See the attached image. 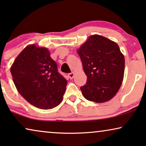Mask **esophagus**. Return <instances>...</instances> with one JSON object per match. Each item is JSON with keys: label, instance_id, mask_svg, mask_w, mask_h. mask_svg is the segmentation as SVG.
Instances as JSON below:
<instances>
[{"label": "esophagus", "instance_id": "esophagus-1", "mask_svg": "<svg viewBox=\"0 0 146 146\" xmlns=\"http://www.w3.org/2000/svg\"><path fill=\"white\" fill-rule=\"evenodd\" d=\"M74 75H75V74H74V73H69V74H68V76H69V77L71 79H72L73 78V77H74Z\"/></svg>", "mask_w": 146, "mask_h": 146}]
</instances>
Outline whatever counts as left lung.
<instances>
[{
	"mask_svg": "<svg viewBox=\"0 0 146 146\" xmlns=\"http://www.w3.org/2000/svg\"><path fill=\"white\" fill-rule=\"evenodd\" d=\"M87 83L81 87L86 100L104 103L117 93L123 79L125 59L116 42L104 36L91 35L77 50Z\"/></svg>",
	"mask_w": 146,
	"mask_h": 146,
	"instance_id": "8db88e82",
	"label": "left lung"
}]
</instances>
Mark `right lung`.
<instances>
[{"instance_id":"add662e5","label":"right lung","mask_w":146,"mask_h":146,"mask_svg":"<svg viewBox=\"0 0 146 146\" xmlns=\"http://www.w3.org/2000/svg\"><path fill=\"white\" fill-rule=\"evenodd\" d=\"M11 73L17 91L33 106L49 110L63 100L67 81L46 48L26 46L15 59Z\"/></svg>"}]
</instances>
